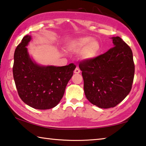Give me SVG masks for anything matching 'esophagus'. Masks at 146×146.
<instances>
[{
    "instance_id": "esophagus-1",
    "label": "esophagus",
    "mask_w": 146,
    "mask_h": 146,
    "mask_svg": "<svg viewBox=\"0 0 146 146\" xmlns=\"http://www.w3.org/2000/svg\"><path fill=\"white\" fill-rule=\"evenodd\" d=\"M74 73H75V74H78L80 73V70H79L78 68H76L75 70V71H74Z\"/></svg>"
}]
</instances>
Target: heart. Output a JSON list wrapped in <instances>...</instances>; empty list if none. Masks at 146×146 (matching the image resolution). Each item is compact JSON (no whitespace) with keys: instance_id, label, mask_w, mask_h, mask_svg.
<instances>
[{"instance_id":"b5f03b06","label":"heart","mask_w":146,"mask_h":146,"mask_svg":"<svg viewBox=\"0 0 146 146\" xmlns=\"http://www.w3.org/2000/svg\"><path fill=\"white\" fill-rule=\"evenodd\" d=\"M66 49L70 52H79L85 60H91L97 57L100 51L99 42L91 36H82L73 39L66 45Z\"/></svg>"}]
</instances>
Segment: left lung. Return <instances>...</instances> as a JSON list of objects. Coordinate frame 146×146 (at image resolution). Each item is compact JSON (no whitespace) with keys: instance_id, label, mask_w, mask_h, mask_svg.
Listing matches in <instances>:
<instances>
[{"instance_id":"1","label":"left lung","mask_w":146,"mask_h":146,"mask_svg":"<svg viewBox=\"0 0 146 146\" xmlns=\"http://www.w3.org/2000/svg\"><path fill=\"white\" fill-rule=\"evenodd\" d=\"M111 39L113 48L79 64L86 98L93 105L104 109L115 107L127 97L135 74L130 47L119 36Z\"/></svg>"}]
</instances>
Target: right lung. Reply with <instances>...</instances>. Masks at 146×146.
I'll return each mask as SVG.
<instances>
[{"label": "right lung", "instance_id": "obj_1", "mask_svg": "<svg viewBox=\"0 0 146 146\" xmlns=\"http://www.w3.org/2000/svg\"><path fill=\"white\" fill-rule=\"evenodd\" d=\"M31 40L26 35L14 53L13 78L23 102L36 110H48L60 102L76 68L68 66H42L32 58L26 46Z\"/></svg>", "mask_w": 146, "mask_h": 146}]
</instances>
